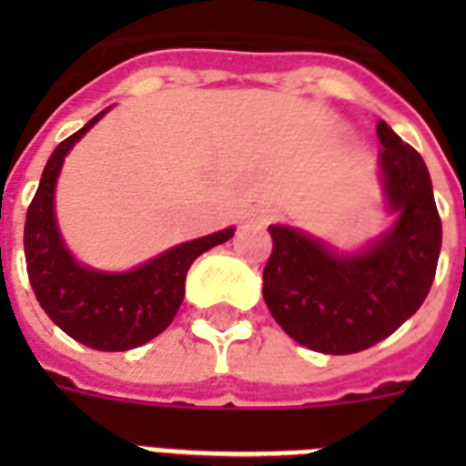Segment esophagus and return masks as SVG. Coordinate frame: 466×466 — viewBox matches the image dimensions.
Listing matches in <instances>:
<instances>
[{
    "mask_svg": "<svg viewBox=\"0 0 466 466\" xmlns=\"http://www.w3.org/2000/svg\"><path fill=\"white\" fill-rule=\"evenodd\" d=\"M248 219L254 222V225H270L273 219H276V210L273 208H254Z\"/></svg>",
    "mask_w": 466,
    "mask_h": 466,
    "instance_id": "obj_1",
    "label": "esophagus"
}]
</instances>
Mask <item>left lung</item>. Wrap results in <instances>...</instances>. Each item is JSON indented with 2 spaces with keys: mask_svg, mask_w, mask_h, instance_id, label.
Wrapping results in <instances>:
<instances>
[{
  "mask_svg": "<svg viewBox=\"0 0 466 466\" xmlns=\"http://www.w3.org/2000/svg\"><path fill=\"white\" fill-rule=\"evenodd\" d=\"M382 186L397 222L368 251L339 256L292 227L270 225L263 299L283 331L326 355L375 346L416 314L431 292L442 244L426 161L384 120Z\"/></svg>",
  "mask_w": 466,
  "mask_h": 466,
  "instance_id": "obj_1",
  "label": "left lung"
}]
</instances>
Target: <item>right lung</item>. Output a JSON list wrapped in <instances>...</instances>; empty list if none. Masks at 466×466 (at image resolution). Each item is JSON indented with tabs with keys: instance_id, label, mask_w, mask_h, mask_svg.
<instances>
[{
	"instance_id": "1",
	"label": "right lung",
	"mask_w": 466,
	"mask_h": 466,
	"mask_svg": "<svg viewBox=\"0 0 466 466\" xmlns=\"http://www.w3.org/2000/svg\"><path fill=\"white\" fill-rule=\"evenodd\" d=\"M104 113L62 140L47 159L25 212L24 251L28 280L47 317L84 346L116 353L147 343L174 321L190 263L208 248L232 239L234 229L178 244L127 273H101L79 266L62 244L55 222V183L69 149Z\"/></svg>"
}]
</instances>
